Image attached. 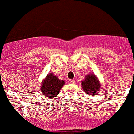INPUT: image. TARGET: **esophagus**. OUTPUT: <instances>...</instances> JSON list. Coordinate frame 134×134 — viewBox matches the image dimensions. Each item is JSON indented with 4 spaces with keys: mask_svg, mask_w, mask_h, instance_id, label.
Here are the masks:
<instances>
[{
    "mask_svg": "<svg viewBox=\"0 0 134 134\" xmlns=\"http://www.w3.org/2000/svg\"><path fill=\"white\" fill-rule=\"evenodd\" d=\"M69 83H74V82H75V80H74V79H70L69 80Z\"/></svg>",
    "mask_w": 134,
    "mask_h": 134,
    "instance_id": "esophagus-1",
    "label": "esophagus"
}]
</instances>
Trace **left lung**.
Masks as SVG:
<instances>
[{"label": "left lung", "mask_w": 134, "mask_h": 134, "mask_svg": "<svg viewBox=\"0 0 134 134\" xmlns=\"http://www.w3.org/2000/svg\"><path fill=\"white\" fill-rule=\"evenodd\" d=\"M83 90L88 96H96L100 89V85L97 77L93 74L88 75L85 79L82 82Z\"/></svg>", "instance_id": "left-lung-1"}]
</instances>
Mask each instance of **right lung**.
<instances>
[{
    "label": "right lung",
    "instance_id": "right-lung-1",
    "mask_svg": "<svg viewBox=\"0 0 134 134\" xmlns=\"http://www.w3.org/2000/svg\"><path fill=\"white\" fill-rule=\"evenodd\" d=\"M64 84L65 82L64 80H59L55 75L49 74L42 83L41 91L46 97H55L57 96Z\"/></svg>",
    "mask_w": 134,
    "mask_h": 134
}]
</instances>
